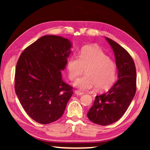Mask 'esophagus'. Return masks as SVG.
I'll return each mask as SVG.
<instances>
[{
	"instance_id": "esophagus-1",
	"label": "esophagus",
	"mask_w": 150,
	"mask_h": 150,
	"mask_svg": "<svg viewBox=\"0 0 150 150\" xmlns=\"http://www.w3.org/2000/svg\"><path fill=\"white\" fill-rule=\"evenodd\" d=\"M74 93H75V94H76V95H78V96H82V95H83V94H84L83 92L78 91V90H76Z\"/></svg>"
}]
</instances>
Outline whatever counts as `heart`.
Returning <instances> with one entry per match:
<instances>
[{"instance_id":"b5f03b06","label":"heart","mask_w":150,"mask_h":150,"mask_svg":"<svg viewBox=\"0 0 150 150\" xmlns=\"http://www.w3.org/2000/svg\"><path fill=\"white\" fill-rule=\"evenodd\" d=\"M69 79L74 81L83 73L85 75L74 83L80 90L86 91L96 87L98 91H104L111 87L115 81V63L97 46L83 47L79 57L72 56L67 63Z\"/></svg>"}]
</instances>
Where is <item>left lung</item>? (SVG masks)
<instances>
[{
	"mask_svg": "<svg viewBox=\"0 0 150 150\" xmlns=\"http://www.w3.org/2000/svg\"><path fill=\"white\" fill-rule=\"evenodd\" d=\"M105 38L114 52L118 80L108 91L96 96L87 112L90 121L101 126L116 122L124 115L137 89L136 67L132 57L117 43Z\"/></svg>",
	"mask_w": 150,
	"mask_h": 150,
	"instance_id": "1",
	"label": "left lung"
}]
</instances>
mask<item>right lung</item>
<instances>
[{
  "label": "right lung",
  "mask_w": 150,
  "mask_h": 150,
  "mask_svg": "<svg viewBox=\"0 0 150 150\" xmlns=\"http://www.w3.org/2000/svg\"><path fill=\"white\" fill-rule=\"evenodd\" d=\"M71 43L57 35H45L24 49L15 74V91L28 115L48 124L59 120L73 94L62 80Z\"/></svg>",
  "instance_id": "right-lung-1"
}]
</instances>
